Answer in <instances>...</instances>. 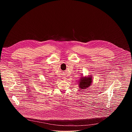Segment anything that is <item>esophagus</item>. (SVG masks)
I'll list each match as a JSON object with an SVG mask.
<instances>
[{"mask_svg":"<svg viewBox=\"0 0 132 132\" xmlns=\"http://www.w3.org/2000/svg\"><path fill=\"white\" fill-rule=\"evenodd\" d=\"M66 77H63V79H64V80H66Z\"/></svg>","mask_w":132,"mask_h":132,"instance_id":"34e87169","label":"esophagus"}]
</instances>
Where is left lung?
<instances>
[{
  "label": "left lung",
  "mask_w": 132,
  "mask_h": 132,
  "mask_svg": "<svg viewBox=\"0 0 132 132\" xmlns=\"http://www.w3.org/2000/svg\"><path fill=\"white\" fill-rule=\"evenodd\" d=\"M93 78L92 75L85 76L82 75L80 79L78 81L77 84L78 85L79 88L80 89H87L88 88L93 82Z\"/></svg>",
  "instance_id": "8db88e82"
}]
</instances>
